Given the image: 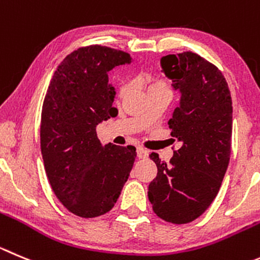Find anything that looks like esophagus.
<instances>
[{
    "mask_svg": "<svg viewBox=\"0 0 260 260\" xmlns=\"http://www.w3.org/2000/svg\"><path fill=\"white\" fill-rule=\"evenodd\" d=\"M137 156L140 157V159H146V157L149 156V151L145 150L144 147H137Z\"/></svg>",
    "mask_w": 260,
    "mask_h": 260,
    "instance_id": "esophagus-1",
    "label": "esophagus"
}]
</instances>
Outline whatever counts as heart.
I'll use <instances>...</instances> for the list:
<instances>
[{
    "label": "heart",
    "mask_w": 260,
    "mask_h": 260,
    "mask_svg": "<svg viewBox=\"0 0 260 260\" xmlns=\"http://www.w3.org/2000/svg\"><path fill=\"white\" fill-rule=\"evenodd\" d=\"M154 88H168L167 84L161 81H154L150 83L149 89H154ZM125 92H127V86H122L120 89H119V96H124Z\"/></svg>",
    "instance_id": "b5f03b06"
}]
</instances>
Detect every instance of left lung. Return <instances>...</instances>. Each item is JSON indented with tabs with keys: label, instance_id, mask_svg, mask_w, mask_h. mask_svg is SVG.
I'll use <instances>...</instances> for the list:
<instances>
[{
	"label": "left lung",
	"instance_id": "obj_1",
	"mask_svg": "<svg viewBox=\"0 0 260 260\" xmlns=\"http://www.w3.org/2000/svg\"><path fill=\"white\" fill-rule=\"evenodd\" d=\"M160 65L181 94L169 119L171 136L181 147L171 164L150 154L157 176L147 196L157 217L183 224L209 208L222 185L231 154L232 100L222 73L198 53L167 55Z\"/></svg>",
	"mask_w": 260,
	"mask_h": 260
}]
</instances>
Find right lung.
<instances>
[{"label":"right lung","instance_id":"obj_1","mask_svg":"<svg viewBox=\"0 0 260 260\" xmlns=\"http://www.w3.org/2000/svg\"><path fill=\"white\" fill-rule=\"evenodd\" d=\"M132 62L129 53L88 46L69 53L48 86L41 118L46 174L60 203L73 214L94 218L111 210L129 177L135 146H105L96 127L118 115L109 72Z\"/></svg>","mask_w":260,"mask_h":260}]
</instances>
